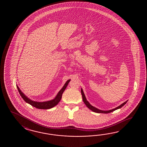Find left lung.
Listing matches in <instances>:
<instances>
[{"mask_svg":"<svg viewBox=\"0 0 147 147\" xmlns=\"http://www.w3.org/2000/svg\"><path fill=\"white\" fill-rule=\"evenodd\" d=\"M81 94H82V100L84 101V104L86 105V106L89 109L92 110V111H94V113H111V112L114 111L118 109L121 108L125 104L127 103V101H128V100L126 101H125V102L122 103L121 105H120V106L118 107H116V108H115V109L110 110H107H107L106 111H103V110H101L98 109L96 108V107H94V106H92L89 103V102L87 100V99H86V97H85V96H84V91L82 90V88H81Z\"/></svg>","mask_w":147,"mask_h":147,"instance_id":"left-lung-1","label":"left lung"}]
</instances>
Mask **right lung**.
I'll use <instances>...</instances> for the list:
<instances>
[{
    "label": "right lung",
    "instance_id": "1",
    "mask_svg": "<svg viewBox=\"0 0 147 147\" xmlns=\"http://www.w3.org/2000/svg\"><path fill=\"white\" fill-rule=\"evenodd\" d=\"M70 81V79L67 81L65 84H64L63 87L62 88V89L59 91V92L57 94L56 96L53 99L50 100V101H44V102H37V101H34L33 100H31L29 98H28V97H27L25 94L20 90V89H19V88L18 87V86L17 85V88L18 90L20 96L22 97V99L25 100V102L30 104L32 106L38 109H49L52 108H53V107L56 106L57 105L59 102L60 101L61 99L63 92L66 89V87L68 86Z\"/></svg>",
    "mask_w": 147,
    "mask_h": 147
}]
</instances>
